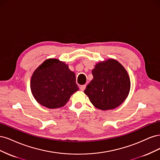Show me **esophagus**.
I'll list each match as a JSON object with an SVG mask.
<instances>
[{
	"mask_svg": "<svg viewBox=\"0 0 160 160\" xmlns=\"http://www.w3.org/2000/svg\"><path fill=\"white\" fill-rule=\"evenodd\" d=\"M85 88H86V85H82L80 87V89L81 91H84L85 90Z\"/></svg>",
	"mask_w": 160,
	"mask_h": 160,
	"instance_id": "34e87169",
	"label": "esophagus"
}]
</instances>
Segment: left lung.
Segmentation results:
<instances>
[{
    "label": "left lung",
    "instance_id": "obj_1",
    "mask_svg": "<svg viewBox=\"0 0 160 160\" xmlns=\"http://www.w3.org/2000/svg\"><path fill=\"white\" fill-rule=\"evenodd\" d=\"M93 79L84 93L95 107L102 110L114 109L125 100L130 89V80L123 66L110 59L97 64L92 70Z\"/></svg>",
    "mask_w": 160,
    "mask_h": 160
}]
</instances>
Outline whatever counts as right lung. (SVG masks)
<instances>
[{
	"instance_id": "1",
	"label": "right lung",
	"mask_w": 160,
	"mask_h": 160,
	"mask_svg": "<svg viewBox=\"0 0 160 160\" xmlns=\"http://www.w3.org/2000/svg\"><path fill=\"white\" fill-rule=\"evenodd\" d=\"M30 88L36 100L48 108L64 106L79 89L75 74L68 65L57 59L46 60L36 69Z\"/></svg>"
}]
</instances>
